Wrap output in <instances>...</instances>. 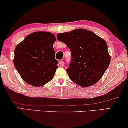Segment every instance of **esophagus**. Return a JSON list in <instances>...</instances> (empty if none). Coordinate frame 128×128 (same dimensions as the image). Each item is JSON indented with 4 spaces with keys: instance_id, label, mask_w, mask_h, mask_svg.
<instances>
[{
    "instance_id": "esophagus-1",
    "label": "esophagus",
    "mask_w": 128,
    "mask_h": 128,
    "mask_svg": "<svg viewBox=\"0 0 128 128\" xmlns=\"http://www.w3.org/2000/svg\"><path fill=\"white\" fill-rule=\"evenodd\" d=\"M59 64H60L61 66H64V61H62V60L59 61Z\"/></svg>"
}]
</instances>
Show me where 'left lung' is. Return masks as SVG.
I'll return each instance as SVG.
<instances>
[{"instance_id":"1","label":"left lung","mask_w":128,"mask_h":128,"mask_svg":"<svg viewBox=\"0 0 128 128\" xmlns=\"http://www.w3.org/2000/svg\"><path fill=\"white\" fill-rule=\"evenodd\" d=\"M56 37L71 51V62L66 70L70 79L82 87L97 83L111 60L106 41L83 28L59 33Z\"/></svg>"}]
</instances>
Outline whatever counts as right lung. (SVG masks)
<instances>
[{
	"label": "right lung",
	"instance_id": "right-lung-1",
	"mask_svg": "<svg viewBox=\"0 0 128 128\" xmlns=\"http://www.w3.org/2000/svg\"><path fill=\"white\" fill-rule=\"evenodd\" d=\"M55 40L52 33L38 31L27 36L16 47L14 64L26 83L40 87L54 78L58 68L53 48Z\"/></svg>",
	"mask_w": 128,
	"mask_h": 128
}]
</instances>
